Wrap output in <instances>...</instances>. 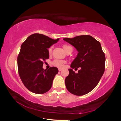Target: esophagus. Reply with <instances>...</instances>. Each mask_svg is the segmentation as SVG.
<instances>
[{"label": "esophagus", "instance_id": "obj_1", "mask_svg": "<svg viewBox=\"0 0 121 121\" xmlns=\"http://www.w3.org/2000/svg\"><path fill=\"white\" fill-rule=\"evenodd\" d=\"M58 70H59V71H60L62 70V69H61V68H59Z\"/></svg>", "mask_w": 121, "mask_h": 121}]
</instances>
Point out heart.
I'll return each instance as SVG.
<instances>
[{
	"instance_id": "b5f03b06",
	"label": "heart",
	"mask_w": 121,
	"mask_h": 121,
	"mask_svg": "<svg viewBox=\"0 0 121 121\" xmlns=\"http://www.w3.org/2000/svg\"><path fill=\"white\" fill-rule=\"evenodd\" d=\"M62 48L63 50L65 51V52L67 53L69 51H73V48L70 46L68 45H63L62 46ZM52 48L51 47V48L48 49V53L49 54H51L52 53ZM65 62L64 60H55L53 61V65L56 66L58 68H62V67H64V65L65 64Z\"/></svg>"
}]
</instances>
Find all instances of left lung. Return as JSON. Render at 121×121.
<instances>
[{
  "instance_id": "8db88e82",
  "label": "left lung",
  "mask_w": 121,
  "mask_h": 121,
  "mask_svg": "<svg viewBox=\"0 0 121 121\" xmlns=\"http://www.w3.org/2000/svg\"><path fill=\"white\" fill-rule=\"evenodd\" d=\"M63 40L76 48L78 54L71 63L72 69L80 68L78 73L69 69L65 79L67 89L76 95H86L95 89L105 69V55L100 42L90 35L78 36Z\"/></svg>"
}]
</instances>
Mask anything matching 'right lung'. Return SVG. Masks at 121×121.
Listing matches in <instances>:
<instances>
[{
    "label": "right lung",
    "instance_id": "obj_1",
    "mask_svg": "<svg viewBox=\"0 0 121 121\" xmlns=\"http://www.w3.org/2000/svg\"><path fill=\"white\" fill-rule=\"evenodd\" d=\"M59 40L34 34L21 45L17 56L18 72L24 85L32 92L43 94L52 87L58 69L52 67L44 70L43 65V61L49 58L48 48Z\"/></svg>",
    "mask_w": 121,
    "mask_h": 121
}]
</instances>
